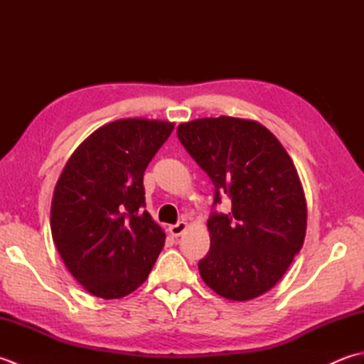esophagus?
<instances>
[{
  "instance_id": "esophagus-1",
  "label": "esophagus",
  "mask_w": 364,
  "mask_h": 364,
  "mask_svg": "<svg viewBox=\"0 0 364 364\" xmlns=\"http://www.w3.org/2000/svg\"><path fill=\"white\" fill-rule=\"evenodd\" d=\"M186 228H188V222L180 220L178 223H175V225H170V227H168V233L176 237V236L183 235L184 231H186Z\"/></svg>"
}]
</instances>
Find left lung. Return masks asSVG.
<instances>
[{"mask_svg": "<svg viewBox=\"0 0 364 364\" xmlns=\"http://www.w3.org/2000/svg\"><path fill=\"white\" fill-rule=\"evenodd\" d=\"M178 139L220 194L228 214L208 219L211 247L198 270L219 296L245 301L272 289L304 245L306 198L297 168L280 141L257 120L196 119Z\"/></svg>", "mask_w": 364, "mask_h": 364, "instance_id": "obj_1", "label": "left lung"}]
</instances>
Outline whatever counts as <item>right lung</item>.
Listing matches in <instances>:
<instances>
[{"label":"right lung","instance_id":"obj_1","mask_svg":"<svg viewBox=\"0 0 364 364\" xmlns=\"http://www.w3.org/2000/svg\"><path fill=\"white\" fill-rule=\"evenodd\" d=\"M175 123L120 119L80 144L53 192V241L76 282L92 296L122 299L141 286L166 233L145 205L144 172Z\"/></svg>","mask_w":364,"mask_h":364}]
</instances>
